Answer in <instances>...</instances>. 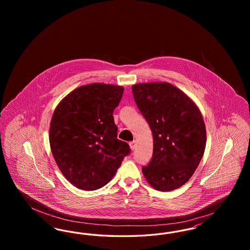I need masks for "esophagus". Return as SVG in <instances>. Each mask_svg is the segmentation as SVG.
<instances>
[{
  "mask_svg": "<svg viewBox=\"0 0 250 250\" xmlns=\"http://www.w3.org/2000/svg\"><path fill=\"white\" fill-rule=\"evenodd\" d=\"M129 146H130V148L132 150H135V149L137 148V143H136V141H133V142L129 143Z\"/></svg>",
  "mask_w": 250,
  "mask_h": 250,
  "instance_id": "obj_1",
  "label": "esophagus"
}]
</instances>
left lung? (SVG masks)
Listing matches in <instances>:
<instances>
[{"mask_svg":"<svg viewBox=\"0 0 250 250\" xmlns=\"http://www.w3.org/2000/svg\"><path fill=\"white\" fill-rule=\"evenodd\" d=\"M132 93L153 133L154 152L143 172L157 190L186 184L199 166L206 145L202 113L190 98L172 84H136Z\"/></svg>","mask_w":250,"mask_h":250,"instance_id":"1","label":"left lung"}]
</instances>
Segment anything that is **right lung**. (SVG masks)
<instances>
[{"mask_svg": "<svg viewBox=\"0 0 250 250\" xmlns=\"http://www.w3.org/2000/svg\"><path fill=\"white\" fill-rule=\"evenodd\" d=\"M124 88L110 84L81 86L64 97L50 122L49 143L62 173L83 190L103 188L130 154L117 139L113 111Z\"/></svg>", "mask_w": 250, "mask_h": 250, "instance_id": "add662e5", "label": "right lung"}]
</instances>
